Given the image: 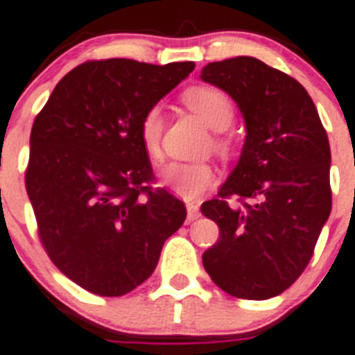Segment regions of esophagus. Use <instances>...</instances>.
I'll use <instances>...</instances> for the list:
<instances>
[{
  "mask_svg": "<svg viewBox=\"0 0 355 355\" xmlns=\"http://www.w3.org/2000/svg\"><path fill=\"white\" fill-rule=\"evenodd\" d=\"M187 207V220H189V222H193V220H196L198 218V216H200V207H198V204H187L186 205Z\"/></svg>",
  "mask_w": 355,
  "mask_h": 355,
  "instance_id": "obj_1",
  "label": "esophagus"
}]
</instances>
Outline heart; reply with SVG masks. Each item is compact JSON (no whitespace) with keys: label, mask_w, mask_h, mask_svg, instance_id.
Wrapping results in <instances>:
<instances>
[{"label":"heart","mask_w":355,"mask_h":355,"mask_svg":"<svg viewBox=\"0 0 355 355\" xmlns=\"http://www.w3.org/2000/svg\"><path fill=\"white\" fill-rule=\"evenodd\" d=\"M182 101L187 108L214 130L223 132L231 126L234 119V106L225 92L213 86H193L182 94ZM162 133L164 112L155 104L144 112L139 124V137L142 148L150 160L159 162L162 159ZM214 148L220 153H227L231 144L225 137H214ZM162 184L184 200H195L213 184L214 171L205 162H171L162 169Z\"/></svg>","instance_id":"1"}]
</instances>
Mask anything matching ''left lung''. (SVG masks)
<instances>
[{"label": "left lung", "mask_w": 355, "mask_h": 355, "mask_svg": "<svg viewBox=\"0 0 355 355\" xmlns=\"http://www.w3.org/2000/svg\"><path fill=\"white\" fill-rule=\"evenodd\" d=\"M202 79L227 92L247 124L236 168L200 207L220 229L204 269L231 296L269 300L302 276L332 209L329 137L305 88L260 59L209 62Z\"/></svg>", "instance_id": "left-lung-1"}]
</instances>
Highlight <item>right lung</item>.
<instances>
[{
    "label": "right lung",
    "instance_id": "add662e5",
    "mask_svg": "<svg viewBox=\"0 0 355 355\" xmlns=\"http://www.w3.org/2000/svg\"><path fill=\"white\" fill-rule=\"evenodd\" d=\"M193 68L191 61H86L62 77L35 117L25 186L37 234L52 263L88 293H132L186 220L182 200L151 186L139 124Z\"/></svg>",
    "mask_w": 355,
    "mask_h": 355
}]
</instances>
